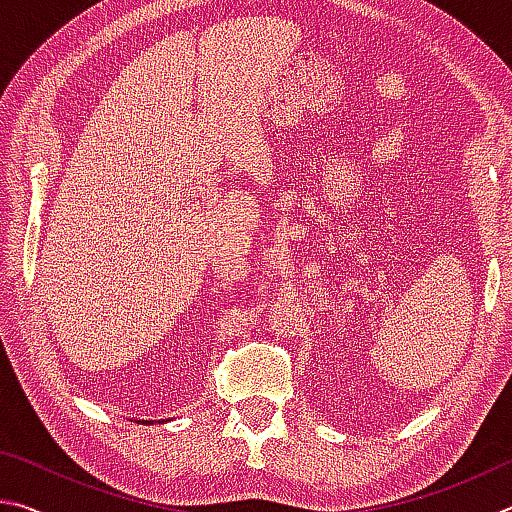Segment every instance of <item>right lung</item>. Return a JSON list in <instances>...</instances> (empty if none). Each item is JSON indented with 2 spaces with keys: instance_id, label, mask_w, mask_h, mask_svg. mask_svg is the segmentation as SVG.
Wrapping results in <instances>:
<instances>
[{
  "instance_id": "obj_1",
  "label": "right lung",
  "mask_w": 512,
  "mask_h": 512,
  "mask_svg": "<svg viewBox=\"0 0 512 512\" xmlns=\"http://www.w3.org/2000/svg\"><path fill=\"white\" fill-rule=\"evenodd\" d=\"M141 423H143V425H150V423H152V420H141Z\"/></svg>"
}]
</instances>
